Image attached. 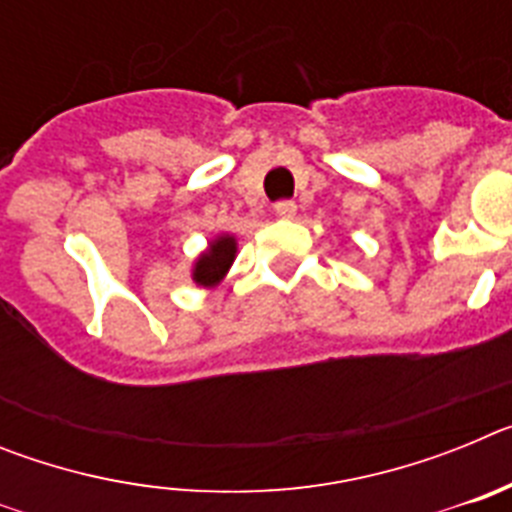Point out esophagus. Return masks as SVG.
Here are the masks:
<instances>
[{
	"label": "esophagus",
	"instance_id": "esophagus-1",
	"mask_svg": "<svg viewBox=\"0 0 512 512\" xmlns=\"http://www.w3.org/2000/svg\"><path fill=\"white\" fill-rule=\"evenodd\" d=\"M274 212H277L279 217H284V220H289V217H295L297 205L292 200H282V202H277V205H274Z\"/></svg>",
	"mask_w": 512,
	"mask_h": 512
}]
</instances>
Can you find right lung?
<instances>
[{
	"label": "right lung",
	"mask_w": 512,
	"mask_h": 512,
	"mask_svg": "<svg viewBox=\"0 0 512 512\" xmlns=\"http://www.w3.org/2000/svg\"><path fill=\"white\" fill-rule=\"evenodd\" d=\"M235 238L233 235H217L215 241H210L205 253H200V259L194 261L192 279L200 287H215V284L223 282V277L228 274L230 264L235 259Z\"/></svg>",
	"instance_id": "1"
}]
</instances>
